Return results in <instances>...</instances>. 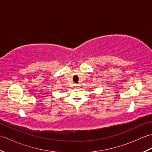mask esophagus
I'll return each mask as SVG.
<instances>
[{"mask_svg": "<svg viewBox=\"0 0 152 152\" xmlns=\"http://www.w3.org/2000/svg\"><path fill=\"white\" fill-rule=\"evenodd\" d=\"M74 88H78V87L79 86H78V84H74Z\"/></svg>", "mask_w": 152, "mask_h": 152, "instance_id": "34e87169", "label": "esophagus"}]
</instances>
